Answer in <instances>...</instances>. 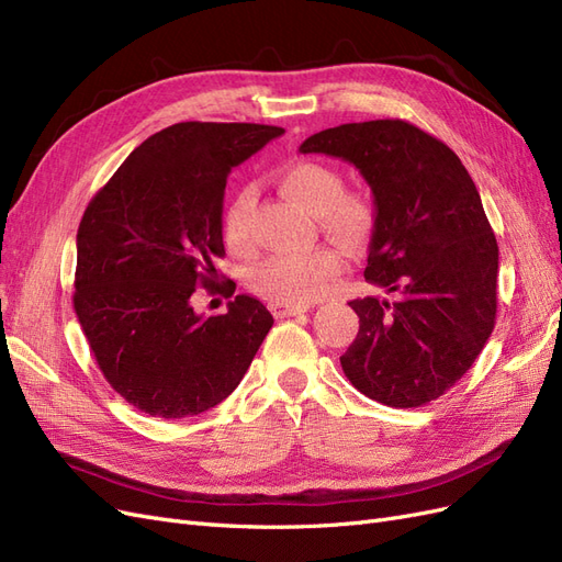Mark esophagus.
<instances>
[{
  "label": "esophagus",
  "mask_w": 562,
  "mask_h": 562,
  "mask_svg": "<svg viewBox=\"0 0 562 562\" xmlns=\"http://www.w3.org/2000/svg\"><path fill=\"white\" fill-rule=\"evenodd\" d=\"M271 312H274L277 318H285V316H295V314H302V312H310V304L274 302V304H271Z\"/></svg>",
  "instance_id": "1"
}]
</instances>
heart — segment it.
Wrapping results in <instances>:
<instances>
[{
  "label": "heart",
  "mask_w": 562,
  "mask_h": 562,
  "mask_svg": "<svg viewBox=\"0 0 562 562\" xmlns=\"http://www.w3.org/2000/svg\"><path fill=\"white\" fill-rule=\"evenodd\" d=\"M279 187L300 206L316 215L321 229L347 248H361L378 229V203L366 190H342V176L333 166L302 159L279 171ZM252 192L241 190L229 203L223 223L225 244L236 255L255 246L250 229ZM339 255L318 246L307 252H279L252 271V288L277 302H310L328 291L339 274Z\"/></svg>",
  "instance_id": "1"
}]
</instances>
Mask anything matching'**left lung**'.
Masks as SVG:
<instances>
[{
  "mask_svg": "<svg viewBox=\"0 0 562 562\" xmlns=\"http://www.w3.org/2000/svg\"><path fill=\"white\" fill-rule=\"evenodd\" d=\"M300 151L353 164L378 203L366 279L389 297L349 302L359 333L339 356L347 380L389 407L436 401L479 359L497 318L499 248L469 171L403 119L326 128Z\"/></svg>",
  "mask_w": 562,
  "mask_h": 562,
  "instance_id": "left-lung-1",
  "label": "left lung"
}]
</instances>
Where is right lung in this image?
<instances>
[{
  "instance_id": "1",
  "label": "right lung",
  "mask_w": 562,
  "mask_h": 562,
  "mask_svg": "<svg viewBox=\"0 0 562 562\" xmlns=\"http://www.w3.org/2000/svg\"><path fill=\"white\" fill-rule=\"evenodd\" d=\"M281 133L173 124L135 147L83 211L75 312L110 386L149 417H192L225 401L274 323L250 295L206 318L192 295H234L236 283H220L215 269L227 176Z\"/></svg>"
}]
</instances>
